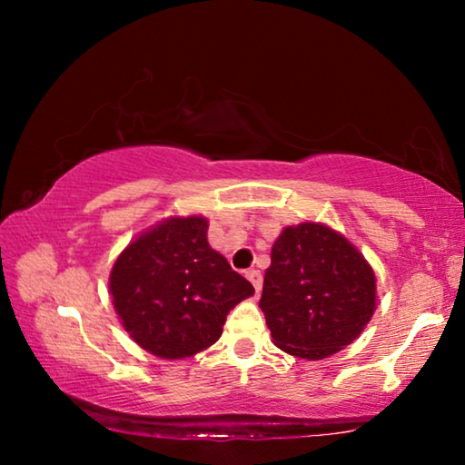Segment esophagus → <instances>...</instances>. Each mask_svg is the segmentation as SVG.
<instances>
[{"label":"esophagus","instance_id":"esophagus-1","mask_svg":"<svg viewBox=\"0 0 465 465\" xmlns=\"http://www.w3.org/2000/svg\"><path fill=\"white\" fill-rule=\"evenodd\" d=\"M246 277H248V281L252 282V285H254L256 293H261V289H262V274H261V271L252 269V271L246 272Z\"/></svg>","mask_w":465,"mask_h":465}]
</instances>
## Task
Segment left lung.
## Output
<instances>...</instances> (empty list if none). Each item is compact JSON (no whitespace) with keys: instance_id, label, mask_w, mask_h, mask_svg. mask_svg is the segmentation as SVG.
<instances>
[{"instance_id":"obj_1","label":"left lung","mask_w":465,"mask_h":465,"mask_svg":"<svg viewBox=\"0 0 465 465\" xmlns=\"http://www.w3.org/2000/svg\"><path fill=\"white\" fill-rule=\"evenodd\" d=\"M261 308L279 349L326 359L371 320L375 274L363 254L330 227H287L272 246Z\"/></svg>"}]
</instances>
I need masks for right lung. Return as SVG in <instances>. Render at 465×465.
Instances as JSON below:
<instances>
[{"label":"right lung","mask_w":465,"mask_h":465,"mask_svg":"<svg viewBox=\"0 0 465 465\" xmlns=\"http://www.w3.org/2000/svg\"><path fill=\"white\" fill-rule=\"evenodd\" d=\"M207 219H168L129 243L110 272L123 326L141 349L184 359L213 344L230 310L254 293L209 246Z\"/></svg>","instance_id":"1"}]
</instances>
